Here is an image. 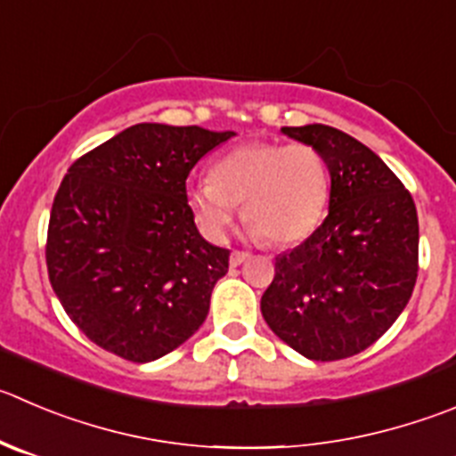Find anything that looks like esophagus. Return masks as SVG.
<instances>
[{
  "mask_svg": "<svg viewBox=\"0 0 456 456\" xmlns=\"http://www.w3.org/2000/svg\"><path fill=\"white\" fill-rule=\"evenodd\" d=\"M248 257H250L248 253H241V250H232V253H231V266L232 268L240 266V264H244Z\"/></svg>",
  "mask_w": 456,
  "mask_h": 456,
  "instance_id": "obj_1",
  "label": "esophagus"
}]
</instances>
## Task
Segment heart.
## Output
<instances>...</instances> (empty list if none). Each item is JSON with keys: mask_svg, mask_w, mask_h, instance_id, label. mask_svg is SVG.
I'll list each match as a JSON object with an SVG mask.
<instances>
[{"mask_svg": "<svg viewBox=\"0 0 456 456\" xmlns=\"http://www.w3.org/2000/svg\"><path fill=\"white\" fill-rule=\"evenodd\" d=\"M329 190V167L314 145L255 141L216 159L212 179L190 181L185 206L210 241L225 240L244 203L253 240L296 244L322 221Z\"/></svg>", "mask_w": 456, "mask_h": 456, "instance_id": "obj_1", "label": "heart"}]
</instances>
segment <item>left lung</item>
Masks as SVG:
<instances>
[{"mask_svg": "<svg viewBox=\"0 0 456 456\" xmlns=\"http://www.w3.org/2000/svg\"><path fill=\"white\" fill-rule=\"evenodd\" d=\"M281 134L324 156L329 215L275 257L262 315L309 361H342L374 345L410 302L419 273L414 199L379 154L340 129L314 123Z\"/></svg>", "mask_w": 456, "mask_h": 456, "instance_id": "1", "label": "left lung"}]
</instances>
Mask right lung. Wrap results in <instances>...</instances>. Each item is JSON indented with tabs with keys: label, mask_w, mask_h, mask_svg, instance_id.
<instances>
[{
	"label": "right lung",
	"mask_w": 456,
	"mask_h": 456,
	"mask_svg": "<svg viewBox=\"0 0 456 456\" xmlns=\"http://www.w3.org/2000/svg\"><path fill=\"white\" fill-rule=\"evenodd\" d=\"M232 136L138 123L69 167L51 208L46 268L91 342L151 362L201 327L231 253L199 235L185 179Z\"/></svg>",
	"instance_id": "add662e5"
}]
</instances>
